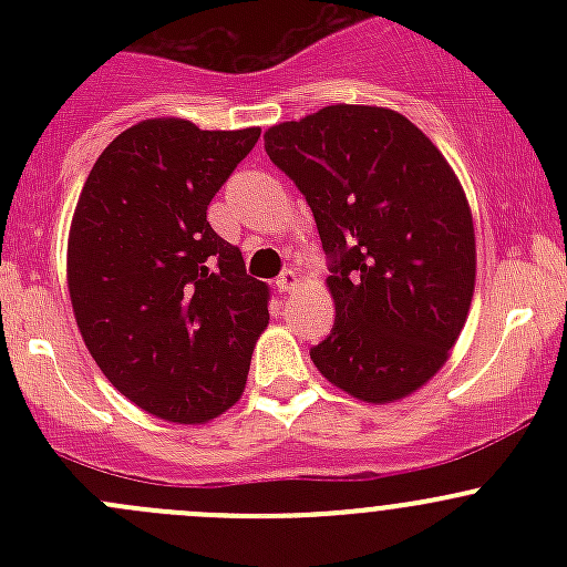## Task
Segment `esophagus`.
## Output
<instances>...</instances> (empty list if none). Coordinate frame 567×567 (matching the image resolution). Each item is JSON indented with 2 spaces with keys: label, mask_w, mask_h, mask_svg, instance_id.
<instances>
[{
  "label": "esophagus",
  "mask_w": 567,
  "mask_h": 567,
  "mask_svg": "<svg viewBox=\"0 0 567 567\" xmlns=\"http://www.w3.org/2000/svg\"><path fill=\"white\" fill-rule=\"evenodd\" d=\"M301 285V274L296 271V268H288V271L282 274V277L277 279V290L279 293H293L296 288Z\"/></svg>",
  "instance_id": "esophagus-1"
}]
</instances>
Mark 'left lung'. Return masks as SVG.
<instances>
[{
	"mask_svg": "<svg viewBox=\"0 0 567 567\" xmlns=\"http://www.w3.org/2000/svg\"><path fill=\"white\" fill-rule=\"evenodd\" d=\"M266 153L301 188L331 255L334 329L310 351L320 375L375 405L422 390L458 342L477 277L455 169L409 117L368 104L271 125Z\"/></svg>",
	"mask_w": 567,
	"mask_h": 567,
	"instance_id": "1",
	"label": "left lung"
}]
</instances>
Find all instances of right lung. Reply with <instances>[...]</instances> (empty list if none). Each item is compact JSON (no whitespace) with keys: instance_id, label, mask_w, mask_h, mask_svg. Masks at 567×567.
Wrapping results in <instances>:
<instances>
[{"instance_id":"1","label":"right lung","mask_w":567,"mask_h":567,"mask_svg":"<svg viewBox=\"0 0 567 567\" xmlns=\"http://www.w3.org/2000/svg\"><path fill=\"white\" fill-rule=\"evenodd\" d=\"M257 136V125L142 120L109 142L79 194L73 318L114 390L158 420L205 425L247 386L271 293L216 236L208 205Z\"/></svg>"}]
</instances>
